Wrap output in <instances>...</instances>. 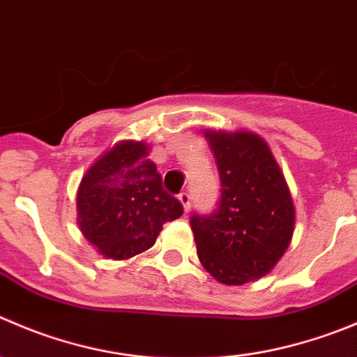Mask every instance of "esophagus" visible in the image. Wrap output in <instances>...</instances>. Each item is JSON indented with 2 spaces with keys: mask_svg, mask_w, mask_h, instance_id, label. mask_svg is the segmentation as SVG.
<instances>
[{
  "mask_svg": "<svg viewBox=\"0 0 357 357\" xmlns=\"http://www.w3.org/2000/svg\"><path fill=\"white\" fill-rule=\"evenodd\" d=\"M178 199H181L182 206H184L185 212H189V208H191V195H189L188 191H182L181 195H178Z\"/></svg>",
  "mask_w": 357,
  "mask_h": 357,
  "instance_id": "esophagus-1",
  "label": "esophagus"
}]
</instances>
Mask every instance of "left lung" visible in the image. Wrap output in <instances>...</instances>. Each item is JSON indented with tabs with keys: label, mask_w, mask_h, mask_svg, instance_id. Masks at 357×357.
I'll return each instance as SVG.
<instances>
[{
	"label": "left lung",
	"mask_w": 357,
	"mask_h": 357,
	"mask_svg": "<svg viewBox=\"0 0 357 357\" xmlns=\"http://www.w3.org/2000/svg\"><path fill=\"white\" fill-rule=\"evenodd\" d=\"M215 155L220 198L192 213L198 257L219 282L242 286L266 275L286 252L294 206L268 145L250 133H206Z\"/></svg>",
	"instance_id": "left-lung-1"
}]
</instances>
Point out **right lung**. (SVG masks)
<instances>
[{
	"instance_id": "1",
	"label": "right lung",
	"mask_w": 357,
	"mask_h": 357,
	"mask_svg": "<svg viewBox=\"0 0 357 357\" xmlns=\"http://www.w3.org/2000/svg\"><path fill=\"white\" fill-rule=\"evenodd\" d=\"M145 155V144L122 142L101 155L80 182V231L107 257L126 259L151 249L162 224L184 213Z\"/></svg>"
}]
</instances>
